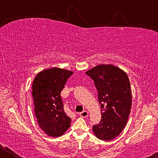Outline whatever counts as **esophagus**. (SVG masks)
<instances>
[{"instance_id":"obj_1","label":"esophagus","mask_w":158,"mask_h":158,"mask_svg":"<svg viewBox=\"0 0 158 158\" xmlns=\"http://www.w3.org/2000/svg\"><path fill=\"white\" fill-rule=\"evenodd\" d=\"M79 115H80V116L84 117V118L87 117L88 116H89V112H88L87 111H83L82 112H80Z\"/></svg>"}]
</instances>
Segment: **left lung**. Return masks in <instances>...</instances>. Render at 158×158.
<instances>
[{
  "label": "left lung",
  "mask_w": 158,
  "mask_h": 158,
  "mask_svg": "<svg viewBox=\"0 0 158 158\" xmlns=\"http://www.w3.org/2000/svg\"><path fill=\"white\" fill-rule=\"evenodd\" d=\"M98 90L102 118L93 126L101 140L114 139L124 129L132 106L130 80L127 74L113 65H100L85 72Z\"/></svg>",
  "instance_id": "left-lung-1"
}]
</instances>
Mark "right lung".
I'll return each mask as SVG.
<instances>
[{
  "mask_svg": "<svg viewBox=\"0 0 158 158\" xmlns=\"http://www.w3.org/2000/svg\"><path fill=\"white\" fill-rule=\"evenodd\" d=\"M73 72L52 68L40 72L32 86L34 111L41 129L52 137H60L70 126L71 118L64 111L60 93Z\"/></svg>",
  "mask_w": 158,
  "mask_h": 158,
  "instance_id": "1",
  "label": "right lung"
}]
</instances>
